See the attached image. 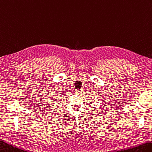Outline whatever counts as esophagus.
<instances>
[{"mask_svg":"<svg viewBox=\"0 0 152 152\" xmlns=\"http://www.w3.org/2000/svg\"><path fill=\"white\" fill-rule=\"evenodd\" d=\"M81 90H77V92H76V94H81Z\"/></svg>","mask_w":152,"mask_h":152,"instance_id":"esophagus-1","label":"esophagus"}]
</instances>
